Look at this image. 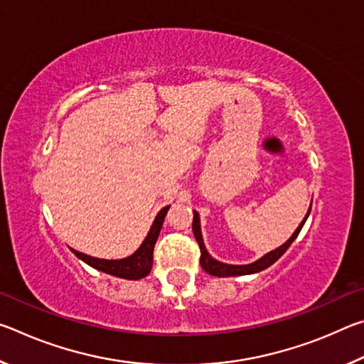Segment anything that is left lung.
<instances>
[{
	"instance_id": "left-lung-1",
	"label": "left lung",
	"mask_w": 364,
	"mask_h": 364,
	"mask_svg": "<svg viewBox=\"0 0 364 364\" xmlns=\"http://www.w3.org/2000/svg\"><path fill=\"white\" fill-rule=\"evenodd\" d=\"M311 210V205L308 208V213L306 217L301 220V223L299 225L297 230L294 231V234L291 237L287 239V241L281 245V247L274 249L268 252L267 255H263L262 258H258L257 262L250 263V264H228V263H221L218 260H215V258L210 257L208 254L204 241H202V234H200V220H199V213L194 212V218H193V232H194V237L197 244H199L200 247V267L204 268V271H207L208 274L212 276H218V278H226V276H242V274H252V273H258V271H262L264 268H268L273 264L278 258H281V255L284 254V252L291 247V244L295 241V237L299 236V232L301 230V226L305 225V221L308 218V215H310Z\"/></svg>"
}]
</instances>
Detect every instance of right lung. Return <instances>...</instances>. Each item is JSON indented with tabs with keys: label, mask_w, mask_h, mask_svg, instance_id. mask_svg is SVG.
I'll return each mask as SVG.
<instances>
[{
	"label": "right lung",
	"mask_w": 364,
	"mask_h": 364,
	"mask_svg": "<svg viewBox=\"0 0 364 364\" xmlns=\"http://www.w3.org/2000/svg\"><path fill=\"white\" fill-rule=\"evenodd\" d=\"M168 208H170V205L164 207L162 210L157 213V217H156V220H154V223L151 226L149 232H147V236L143 241V244H141L139 249L134 252V254H132L130 257L120 258V260H104V258L85 255V254H82V252H77L73 249H70V250L80 258V260L88 263L90 267L102 271V273L112 274V276H117V278H123V279L146 278V276L151 273L154 245H156L159 232H160V230H162L165 215H167Z\"/></svg>",
	"instance_id": "1"
}]
</instances>
